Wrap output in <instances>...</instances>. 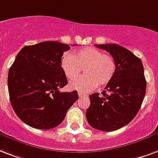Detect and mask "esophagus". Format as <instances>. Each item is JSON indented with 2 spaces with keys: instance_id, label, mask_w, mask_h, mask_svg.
Listing matches in <instances>:
<instances>
[{
  "instance_id": "1",
  "label": "esophagus",
  "mask_w": 158,
  "mask_h": 158,
  "mask_svg": "<svg viewBox=\"0 0 158 158\" xmlns=\"http://www.w3.org/2000/svg\"><path fill=\"white\" fill-rule=\"evenodd\" d=\"M78 94H79V97L86 96V94H85V93H83V92H80V91H79V92H78Z\"/></svg>"
}]
</instances>
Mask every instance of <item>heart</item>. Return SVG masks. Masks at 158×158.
Wrapping results in <instances>:
<instances>
[{"instance_id":"1","label":"heart","mask_w":158,"mask_h":158,"mask_svg":"<svg viewBox=\"0 0 158 158\" xmlns=\"http://www.w3.org/2000/svg\"><path fill=\"white\" fill-rule=\"evenodd\" d=\"M60 66L69 79H73L84 70L85 75L70 82L69 88L74 90L89 92L100 84L105 86L114 78L116 64L110 54L93 47L76 51L74 54L66 52L62 55Z\"/></svg>"}]
</instances>
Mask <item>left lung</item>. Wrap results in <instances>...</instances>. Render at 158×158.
<instances>
[{
    "label": "left lung",
    "instance_id": "obj_1",
    "mask_svg": "<svg viewBox=\"0 0 158 158\" xmlns=\"http://www.w3.org/2000/svg\"><path fill=\"white\" fill-rule=\"evenodd\" d=\"M94 45L110 52L116 70L102 95H89L86 118L94 129L113 131L130 123L141 108L147 89L144 68L141 59L124 47L113 43Z\"/></svg>",
    "mask_w": 158,
    "mask_h": 158
}]
</instances>
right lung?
<instances>
[{
    "label": "right lung",
    "instance_id": "1",
    "mask_svg": "<svg viewBox=\"0 0 158 158\" xmlns=\"http://www.w3.org/2000/svg\"><path fill=\"white\" fill-rule=\"evenodd\" d=\"M68 44L57 41L26 46L17 53L8 72L11 106L22 121L36 129L54 128L79 99L78 92H60L68 84L60 66Z\"/></svg>",
    "mask_w": 158,
    "mask_h": 158
}]
</instances>
